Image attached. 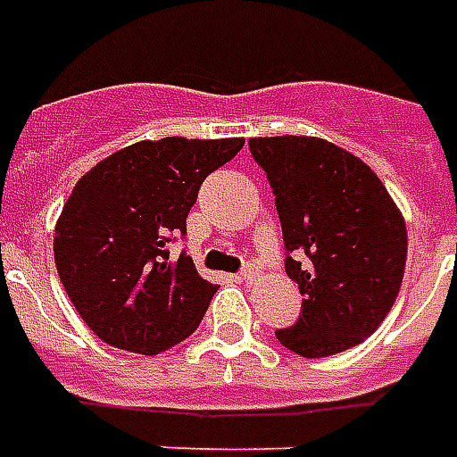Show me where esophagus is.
I'll list each match as a JSON object with an SVG mask.
<instances>
[{"label": "esophagus", "instance_id": "obj_1", "mask_svg": "<svg viewBox=\"0 0 457 457\" xmlns=\"http://www.w3.org/2000/svg\"><path fill=\"white\" fill-rule=\"evenodd\" d=\"M255 276H258V270L253 265H245L243 270H240V280H245V283H250Z\"/></svg>", "mask_w": 457, "mask_h": 457}]
</instances>
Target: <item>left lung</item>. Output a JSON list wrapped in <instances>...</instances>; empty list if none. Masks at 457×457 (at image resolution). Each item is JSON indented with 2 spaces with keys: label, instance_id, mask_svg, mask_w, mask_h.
Masks as SVG:
<instances>
[{
  "label": "left lung",
  "instance_id": "1",
  "mask_svg": "<svg viewBox=\"0 0 457 457\" xmlns=\"http://www.w3.org/2000/svg\"><path fill=\"white\" fill-rule=\"evenodd\" d=\"M270 181L286 273L301 319L278 341L308 359L346 352L377 331L400 293L407 229L385 184L354 154L316 136L250 138Z\"/></svg>",
  "mask_w": 457,
  "mask_h": 457
}]
</instances>
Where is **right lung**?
I'll return each instance as SVG.
<instances>
[{"label": "right lung", "instance_id": "add662e5", "mask_svg": "<svg viewBox=\"0 0 457 457\" xmlns=\"http://www.w3.org/2000/svg\"><path fill=\"white\" fill-rule=\"evenodd\" d=\"M243 138L138 141L75 184L55 225V265L87 328L134 354H159L197 331L217 286L166 245L187 232L202 181Z\"/></svg>", "mask_w": 457, "mask_h": 457}]
</instances>
